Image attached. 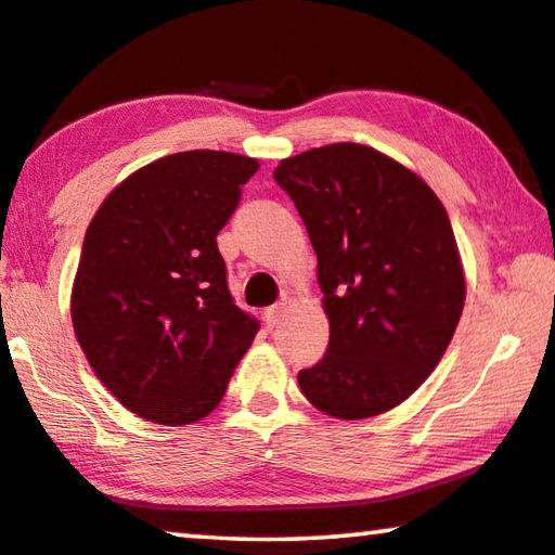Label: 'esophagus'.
<instances>
[{
	"label": "esophagus",
	"mask_w": 555,
	"mask_h": 555,
	"mask_svg": "<svg viewBox=\"0 0 555 555\" xmlns=\"http://www.w3.org/2000/svg\"><path fill=\"white\" fill-rule=\"evenodd\" d=\"M281 319H284V304L269 306V309L263 311V323H267V328H276Z\"/></svg>",
	"instance_id": "34e87169"
}]
</instances>
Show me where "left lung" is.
I'll list each match as a JSON object with an SVG mask.
<instances>
[{"instance_id":"left-lung-1","label":"left lung","mask_w":555,"mask_h":555,"mask_svg":"<svg viewBox=\"0 0 555 555\" xmlns=\"http://www.w3.org/2000/svg\"><path fill=\"white\" fill-rule=\"evenodd\" d=\"M274 180L319 257L328 350L298 373L325 415L363 420L408 400L442 360L464 274L442 202L415 172L358 143L281 160Z\"/></svg>"}]
</instances>
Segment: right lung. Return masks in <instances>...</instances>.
I'll return each mask as SVG.
<instances>
[{"mask_svg":"<svg viewBox=\"0 0 555 555\" xmlns=\"http://www.w3.org/2000/svg\"><path fill=\"white\" fill-rule=\"evenodd\" d=\"M257 170L222 151L167 155L122 180L88 224L74 331L101 383L143 420L207 417L257 336L217 249Z\"/></svg>","mask_w":555,"mask_h":555,"instance_id":"1","label":"right lung"}]
</instances>
